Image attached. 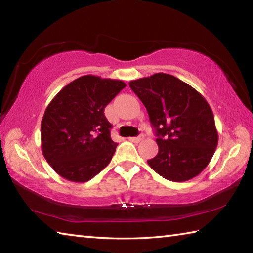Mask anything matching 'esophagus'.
<instances>
[{
	"mask_svg": "<svg viewBox=\"0 0 253 253\" xmlns=\"http://www.w3.org/2000/svg\"><path fill=\"white\" fill-rule=\"evenodd\" d=\"M130 140V142H132V143H139L140 140H143L144 139V136L143 135H139V136H137V137H130V138H128Z\"/></svg>",
	"mask_w": 253,
	"mask_h": 253,
	"instance_id": "obj_1",
	"label": "esophagus"
}]
</instances>
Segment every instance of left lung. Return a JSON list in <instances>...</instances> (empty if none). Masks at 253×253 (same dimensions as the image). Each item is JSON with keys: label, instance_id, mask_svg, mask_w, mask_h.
Here are the masks:
<instances>
[{"label": "left lung", "instance_id": "8db88e82", "mask_svg": "<svg viewBox=\"0 0 253 253\" xmlns=\"http://www.w3.org/2000/svg\"><path fill=\"white\" fill-rule=\"evenodd\" d=\"M155 129L157 155L148 165L169 181L184 182L207 168L217 146L211 107L190 84L168 74L132 80Z\"/></svg>", "mask_w": 253, "mask_h": 253}]
</instances>
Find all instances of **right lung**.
Segmentation results:
<instances>
[{"label":"right lung","instance_id":"add662e5","mask_svg":"<svg viewBox=\"0 0 253 253\" xmlns=\"http://www.w3.org/2000/svg\"><path fill=\"white\" fill-rule=\"evenodd\" d=\"M126 87L122 80L83 76L62 88L50 102L41 122L42 153L60 176L88 182L113 158L117 143L106 106Z\"/></svg>","mask_w":253,"mask_h":253}]
</instances>
